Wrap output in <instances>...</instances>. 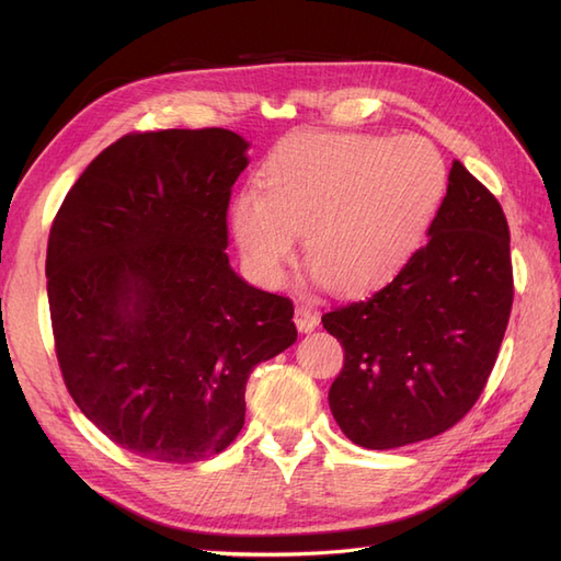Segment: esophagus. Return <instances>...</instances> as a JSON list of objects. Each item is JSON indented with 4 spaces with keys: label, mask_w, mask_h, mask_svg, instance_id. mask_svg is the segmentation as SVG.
Returning a JSON list of instances; mask_svg holds the SVG:
<instances>
[{
    "label": "esophagus",
    "mask_w": 561,
    "mask_h": 561,
    "mask_svg": "<svg viewBox=\"0 0 561 561\" xmlns=\"http://www.w3.org/2000/svg\"><path fill=\"white\" fill-rule=\"evenodd\" d=\"M294 320H296V328H299V332H311V330H316L318 323H320L318 311H313V308L308 306V304H299V306H296Z\"/></svg>",
    "instance_id": "obj_1"
}]
</instances>
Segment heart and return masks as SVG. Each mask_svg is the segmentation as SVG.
I'll list each match as a JSON object with an SVG mask.
<instances>
[{
    "label": "heart",
    "instance_id": "b5f03b06",
    "mask_svg": "<svg viewBox=\"0 0 561 561\" xmlns=\"http://www.w3.org/2000/svg\"><path fill=\"white\" fill-rule=\"evenodd\" d=\"M448 165L422 137L296 133L282 139L231 202L245 270L267 287L284 279L306 229V257L332 291L388 284L424 243L446 197Z\"/></svg>",
    "mask_w": 561,
    "mask_h": 561
}]
</instances>
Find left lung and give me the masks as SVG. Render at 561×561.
<instances>
[{
    "label": "left lung",
    "instance_id": "obj_1",
    "mask_svg": "<svg viewBox=\"0 0 561 561\" xmlns=\"http://www.w3.org/2000/svg\"><path fill=\"white\" fill-rule=\"evenodd\" d=\"M508 243L502 205L453 161L426 245L383 289L323 316L344 347L330 410L356 446L416 444L472 410L514 304Z\"/></svg>",
    "mask_w": 561,
    "mask_h": 561
}]
</instances>
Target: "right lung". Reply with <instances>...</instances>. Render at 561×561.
<instances>
[{
    "label": "right lung",
    "instance_id": "right-lung-1",
    "mask_svg": "<svg viewBox=\"0 0 561 561\" xmlns=\"http://www.w3.org/2000/svg\"><path fill=\"white\" fill-rule=\"evenodd\" d=\"M231 129L125 135L71 185L47 238L55 352L77 408L135 456H217L245 383L296 342L294 304L229 265L226 211L248 165Z\"/></svg>",
    "mask_w": 561,
    "mask_h": 561
}]
</instances>
